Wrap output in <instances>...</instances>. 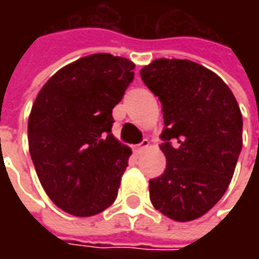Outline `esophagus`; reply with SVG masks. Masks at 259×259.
Listing matches in <instances>:
<instances>
[{"label":"esophagus","instance_id":"obj_1","mask_svg":"<svg viewBox=\"0 0 259 259\" xmlns=\"http://www.w3.org/2000/svg\"><path fill=\"white\" fill-rule=\"evenodd\" d=\"M148 145H150V141L148 140H143L140 144L137 145V151L140 153V151H144L145 148H148Z\"/></svg>","mask_w":259,"mask_h":259}]
</instances>
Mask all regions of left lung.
<instances>
[{
    "label": "left lung",
    "mask_w": 259,
    "mask_h": 259,
    "mask_svg": "<svg viewBox=\"0 0 259 259\" xmlns=\"http://www.w3.org/2000/svg\"><path fill=\"white\" fill-rule=\"evenodd\" d=\"M163 105L164 173L150 180V200L177 222L193 221L221 200L242 148V114L232 91L190 60L157 59L140 72Z\"/></svg>",
    "instance_id": "obj_1"
}]
</instances>
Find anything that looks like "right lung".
Wrapping results in <instances>:
<instances>
[{
  "instance_id": "1",
  "label": "right lung",
  "mask_w": 259,
  "mask_h": 259,
  "mask_svg": "<svg viewBox=\"0 0 259 259\" xmlns=\"http://www.w3.org/2000/svg\"><path fill=\"white\" fill-rule=\"evenodd\" d=\"M118 56L82 57L52 76L28 118L30 155L47 196L86 218L114 203L131 150L112 135V109L134 79Z\"/></svg>"
}]
</instances>
